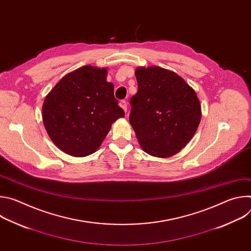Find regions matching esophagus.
<instances>
[{
    "label": "esophagus",
    "mask_w": 251,
    "mask_h": 251,
    "mask_svg": "<svg viewBox=\"0 0 251 251\" xmlns=\"http://www.w3.org/2000/svg\"><path fill=\"white\" fill-rule=\"evenodd\" d=\"M119 106L125 111V113H127V103H126L125 100L120 101V102H119Z\"/></svg>",
    "instance_id": "34e87169"
}]
</instances>
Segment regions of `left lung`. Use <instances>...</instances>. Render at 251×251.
<instances>
[{"label": "left lung", "instance_id": "obj_1", "mask_svg": "<svg viewBox=\"0 0 251 251\" xmlns=\"http://www.w3.org/2000/svg\"><path fill=\"white\" fill-rule=\"evenodd\" d=\"M138 92L131 98V126L143 151L158 158L180 152L194 137L201 117L196 91L172 70L139 66Z\"/></svg>", "mask_w": 251, "mask_h": 251}]
</instances>
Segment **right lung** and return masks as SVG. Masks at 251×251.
Returning <instances> with one entry per match:
<instances>
[{"instance_id":"obj_1","label":"right lung","mask_w":251,"mask_h":251,"mask_svg":"<svg viewBox=\"0 0 251 251\" xmlns=\"http://www.w3.org/2000/svg\"><path fill=\"white\" fill-rule=\"evenodd\" d=\"M106 67L81 66L64 75L43 104V121L53 144L73 157L93 154L111 125L125 116L106 80Z\"/></svg>"}]
</instances>
